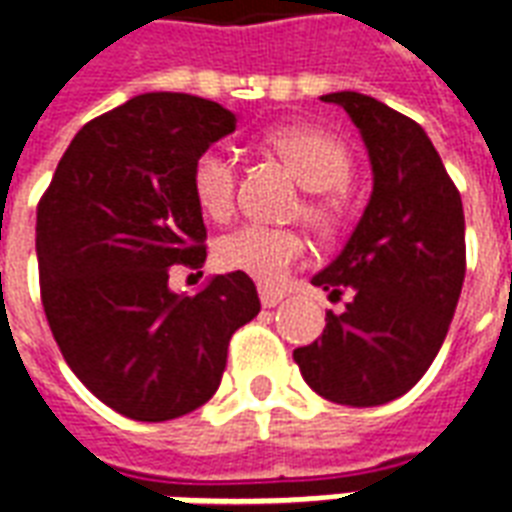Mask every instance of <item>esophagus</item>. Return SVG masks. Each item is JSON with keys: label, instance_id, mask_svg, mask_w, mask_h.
<instances>
[{"label": "esophagus", "instance_id": "34e87169", "mask_svg": "<svg viewBox=\"0 0 512 512\" xmlns=\"http://www.w3.org/2000/svg\"><path fill=\"white\" fill-rule=\"evenodd\" d=\"M285 295L279 293V290H271V287H260V304L266 306V309H274L279 301H282Z\"/></svg>", "mask_w": 512, "mask_h": 512}]
</instances>
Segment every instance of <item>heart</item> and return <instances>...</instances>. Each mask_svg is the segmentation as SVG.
Returning a JSON list of instances; mask_svg holds the SVG:
<instances>
[{
    "instance_id": "1",
    "label": "heart",
    "mask_w": 512,
    "mask_h": 512,
    "mask_svg": "<svg viewBox=\"0 0 512 512\" xmlns=\"http://www.w3.org/2000/svg\"><path fill=\"white\" fill-rule=\"evenodd\" d=\"M266 146L274 151L295 179L314 195L304 203L301 214L312 227L328 233L336 225V208L320 192L342 187L350 179L352 157L342 140L312 124H290L268 132ZM192 198L214 222H225L236 208V165L217 149L200 154L192 165ZM304 238L285 227L244 225L230 230L214 246L219 268L252 276L260 285L274 287L287 271L301 263Z\"/></svg>"
}]
</instances>
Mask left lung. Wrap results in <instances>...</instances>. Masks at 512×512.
I'll use <instances>...</instances> for the list:
<instances>
[{
    "instance_id": "left-lung-1",
    "label": "left lung",
    "mask_w": 512,
    "mask_h": 512,
    "mask_svg": "<svg viewBox=\"0 0 512 512\" xmlns=\"http://www.w3.org/2000/svg\"><path fill=\"white\" fill-rule=\"evenodd\" d=\"M372 162V195L350 241L314 287L350 295L323 336L293 352L306 385L347 407L410 391L448 336L467 271L464 208L420 124L358 92H333Z\"/></svg>"
}]
</instances>
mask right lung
<instances>
[{"instance_id":"add662e5","label":"right lung","mask_w":512,"mask_h":512,"mask_svg":"<svg viewBox=\"0 0 512 512\" xmlns=\"http://www.w3.org/2000/svg\"><path fill=\"white\" fill-rule=\"evenodd\" d=\"M236 130L219 102L149 92L102 113L67 146L37 206L48 325L89 391L132 420L160 423L219 388L230 336L260 312L246 274L173 293L170 266L206 263L192 165Z\"/></svg>"}]
</instances>
